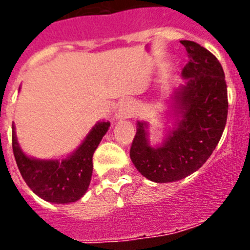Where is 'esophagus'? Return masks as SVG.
Masks as SVG:
<instances>
[{"label": "esophagus", "instance_id": "1", "mask_svg": "<svg viewBox=\"0 0 250 250\" xmlns=\"http://www.w3.org/2000/svg\"><path fill=\"white\" fill-rule=\"evenodd\" d=\"M136 106L131 99H125L120 103V107L118 110V116L120 119H129L134 115Z\"/></svg>", "mask_w": 250, "mask_h": 250}]
</instances>
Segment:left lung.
I'll list each match as a JSON object with an SVG mask.
<instances>
[{"instance_id": "8db88e82", "label": "left lung", "mask_w": 250, "mask_h": 250, "mask_svg": "<svg viewBox=\"0 0 250 250\" xmlns=\"http://www.w3.org/2000/svg\"><path fill=\"white\" fill-rule=\"evenodd\" d=\"M188 52L184 85L170 95L173 124L160 144H150L149 123L138 121L130 159L139 173L154 183H171L195 173L219 143L228 116L223 67L211 52L194 41H180Z\"/></svg>"}]
</instances>
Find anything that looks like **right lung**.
<instances>
[{
    "instance_id": "add662e5",
    "label": "right lung",
    "mask_w": 250,
    "mask_h": 250,
    "mask_svg": "<svg viewBox=\"0 0 250 250\" xmlns=\"http://www.w3.org/2000/svg\"><path fill=\"white\" fill-rule=\"evenodd\" d=\"M109 127V121H98L66 158L37 159L21 149L12 124L13 155L26 184L41 199L54 204H68L81 199L91 182L92 155Z\"/></svg>"
}]
</instances>
